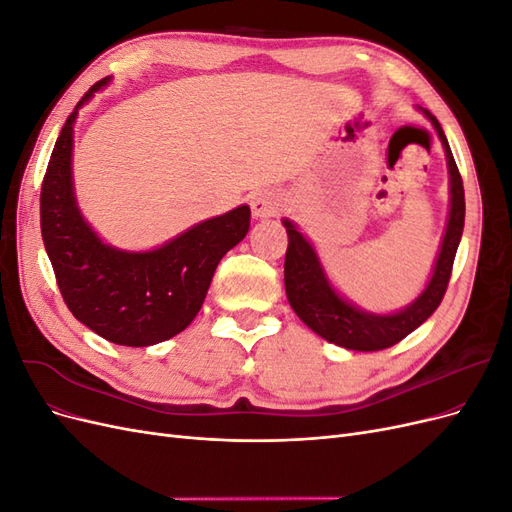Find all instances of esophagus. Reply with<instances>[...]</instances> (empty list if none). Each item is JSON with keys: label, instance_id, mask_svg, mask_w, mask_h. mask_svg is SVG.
I'll use <instances>...</instances> for the list:
<instances>
[{"label": "esophagus", "instance_id": "obj_1", "mask_svg": "<svg viewBox=\"0 0 512 512\" xmlns=\"http://www.w3.org/2000/svg\"><path fill=\"white\" fill-rule=\"evenodd\" d=\"M282 209V198L271 190H260L252 198V211L256 218H273Z\"/></svg>", "mask_w": 512, "mask_h": 512}]
</instances>
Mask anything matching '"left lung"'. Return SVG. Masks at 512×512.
Listing matches in <instances>:
<instances>
[{"instance_id":"8db88e82","label":"left lung","mask_w":512,"mask_h":512,"mask_svg":"<svg viewBox=\"0 0 512 512\" xmlns=\"http://www.w3.org/2000/svg\"><path fill=\"white\" fill-rule=\"evenodd\" d=\"M423 113L433 123L446 151L448 175H451V211H448V222L431 280L427 282L425 290L418 294V299H414L408 307L399 309L395 314H369L348 303L327 280L312 243L301 235L299 228L290 220H284L288 232V250L284 260L288 303L309 329L335 346L359 352H376L395 346L436 312L442 303L448 280H451L463 220H466V198H463L459 168L438 119L427 108H423Z\"/></svg>"}]
</instances>
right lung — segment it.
<instances>
[{"instance_id": "add662e5", "label": "right lung", "mask_w": 512, "mask_h": 512, "mask_svg": "<svg viewBox=\"0 0 512 512\" xmlns=\"http://www.w3.org/2000/svg\"><path fill=\"white\" fill-rule=\"evenodd\" d=\"M108 81L91 87L61 128L42 181L40 228L74 318L117 346L143 348L175 337L196 318L220 260L250 230V207L200 222L158 250L102 243L76 207L72 134L79 108Z\"/></svg>"}]
</instances>
